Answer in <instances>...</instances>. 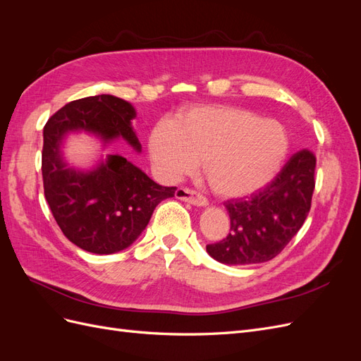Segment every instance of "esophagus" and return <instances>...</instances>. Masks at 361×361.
Segmentation results:
<instances>
[{"label": "esophagus", "mask_w": 361, "mask_h": 361, "mask_svg": "<svg viewBox=\"0 0 361 361\" xmlns=\"http://www.w3.org/2000/svg\"><path fill=\"white\" fill-rule=\"evenodd\" d=\"M176 197H178L179 200H183V202L191 203V204L199 206V207H203V206L207 204V200L203 197L202 194L195 192V191H192V190H190V188H179V190L176 191Z\"/></svg>", "instance_id": "34e87169"}]
</instances>
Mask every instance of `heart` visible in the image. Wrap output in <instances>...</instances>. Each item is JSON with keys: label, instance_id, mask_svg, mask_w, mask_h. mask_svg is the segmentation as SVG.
<instances>
[{"label": "heart", "instance_id": "obj_1", "mask_svg": "<svg viewBox=\"0 0 361 361\" xmlns=\"http://www.w3.org/2000/svg\"><path fill=\"white\" fill-rule=\"evenodd\" d=\"M149 152L164 179L192 174L203 162L211 190L239 199L276 179L289 152L286 128L239 106L204 105L161 120L149 135Z\"/></svg>", "mask_w": 361, "mask_h": 361}]
</instances>
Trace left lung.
I'll return each instance as SVG.
<instances>
[{
    "label": "left lung",
    "instance_id": "1",
    "mask_svg": "<svg viewBox=\"0 0 361 361\" xmlns=\"http://www.w3.org/2000/svg\"><path fill=\"white\" fill-rule=\"evenodd\" d=\"M316 158L302 149L264 190L250 199L228 200L231 232L207 255L226 265H253L274 259L298 233L310 211Z\"/></svg>",
    "mask_w": 361,
    "mask_h": 361
}]
</instances>
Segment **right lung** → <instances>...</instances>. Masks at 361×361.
<instances>
[{
	"mask_svg": "<svg viewBox=\"0 0 361 361\" xmlns=\"http://www.w3.org/2000/svg\"><path fill=\"white\" fill-rule=\"evenodd\" d=\"M135 108L113 94L84 97L64 105L43 128L42 176L45 197L71 243L94 255H113L133 244L155 207L174 197L176 187H161L122 155H106L92 169L72 167L63 155L66 137L85 133L104 147L125 140L135 152Z\"/></svg>",
	"mask_w": 361,
	"mask_h": 361,
	"instance_id": "right-lung-1",
	"label": "right lung"
}]
</instances>
